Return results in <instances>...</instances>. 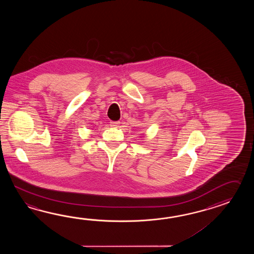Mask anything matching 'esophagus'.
<instances>
[{
  "instance_id": "esophagus-1",
  "label": "esophagus",
  "mask_w": 254,
  "mask_h": 254,
  "mask_svg": "<svg viewBox=\"0 0 254 254\" xmlns=\"http://www.w3.org/2000/svg\"><path fill=\"white\" fill-rule=\"evenodd\" d=\"M120 124H121L120 122H113V121H112V122H110V125H111V126H114V127H117V126H119Z\"/></svg>"
}]
</instances>
